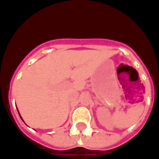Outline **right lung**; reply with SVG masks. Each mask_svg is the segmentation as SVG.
I'll return each mask as SVG.
<instances>
[{
    "instance_id": "right-lung-1",
    "label": "right lung",
    "mask_w": 159,
    "mask_h": 159,
    "mask_svg": "<svg viewBox=\"0 0 159 159\" xmlns=\"http://www.w3.org/2000/svg\"><path fill=\"white\" fill-rule=\"evenodd\" d=\"M18 114H19V113H18ZM19 115H20V114H19ZM20 118H21V116H20ZM21 119H22V118H21ZM22 120H23V119H22Z\"/></svg>"
}]
</instances>
